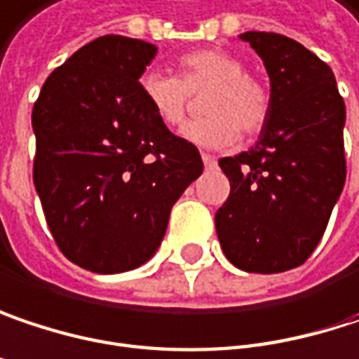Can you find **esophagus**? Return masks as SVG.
Returning <instances> with one entry per match:
<instances>
[{
    "label": "esophagus",
    "mask_w": 359,
    "mask_h": 359,
    "mask_svg": "<svg viewBox=\"0 0 359 359\" xmlns=\"http://www.w3.org/2000/svg\"><path fill=\"white\" fill-rule=\"evenodd\" d=\"M201 160H203V164H205L208 168H213V166L217 164L215 156H212V154H208V151H203V154H201Z\"/></svg>",
    "instance_id": "1"
}]
</instances>
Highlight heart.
I'll list each match as a JSON object with an SVG mask.
<instances>
[{"label": "heart", "instance_id": "heart-1", "mask_svg": "<svg viewBox=\"0 0 359 359\" xmlns=\"http://www.w3.org/2000/svg\"><path fill=\"white\" fill-rule=\"evenodd\" d=\"M140 88L151 113L166 127L182 125L191 109V94L210 88L201 104L208 114L182 129L189 142L205 147L230 146L241 131L259 133L271 109L269 88L246 74L241 57L224 49L191 50L179 59V78L146 72Z\"/></svg>", "mask_w": 359, "mask_h": 359}]
</instances>
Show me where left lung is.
I'll return each mask as SVG.
<instances>
[{
	"label": "left lung",
	"mask_w": 359,
	"mask_h": 359,
	"mask_svg": "<svg viewBox=\"0 0 359 359\" xmlns=\"http://www.w3.org/2000/svg\"><path fill=\"white\" fill-rule=\"evenodd\" d=\"M271 82L257 146L219 168L230 195L215 213L224 255L248 273L302 265L320 243L345 182V104L331 67L294 39L245 32Z\"/></svg>",
	"instance_id": "8db88e82"
}]
</instances>
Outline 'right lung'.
Instances as JSON below:
<instances>
[{
  "instance_id": "right-lung-1",
  "label": "right lung",
  "mask_w": 359,
  "mask_h": 359,
  "mask_svg": "<svg viewBox=\"0 0 359 359\" xmlns=\"http://www.w3.org/2000/svg\"><path fill=\"white\" fill-rule=\"evenodd\" d=\"M156 47L104 34L59 65L34 102L32 179L61 252L94 273L144 265L203 172L199 149L151 113L140 78Z\"/></svg>"
}]
</instances>
